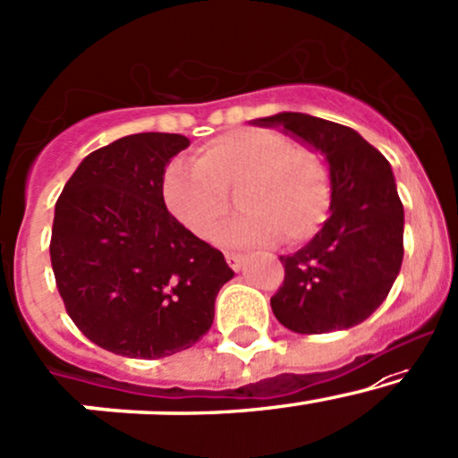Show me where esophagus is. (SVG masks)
<instances>
[{
    "label": "esophagus",
    "mask_w": 458,
    "mask_h": 458,
    "mask_svg": "<svg viewBox=\"0 0 458 458\" xmlns=\"http://www.w3.org/2000/svg\"><path fill=\"white\" fill-rule=\"evenodd\" d=\"M225 260H228V265L233 267L234 271H239L241 267H243V260L245 256L241 252H225Z\"/></svg>",
    "instance_id": "obj_1"
}]
</instances>
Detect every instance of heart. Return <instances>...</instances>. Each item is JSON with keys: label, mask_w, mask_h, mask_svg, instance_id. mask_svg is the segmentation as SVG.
I'll return each instance as SVG.
<instances>
[{"label": "heart", "mask_w": 458, "mask_h": 458, "mask_svg": "<svg viewBox=\"0 0 458 458\" xmlns=\"http://www.w3.org/2000/svg\"><path fill=\"white\" fill-rule=\"evenodd\" d=\"M221 239L234 245L302 243L321 228L330 210L333 182L324 156L284 134L243 128L208 140L193 165L174 160L163 175V199L191 234L210 239L233 208Z\"/></svg>", "instance_id": "1"}]
</instances>
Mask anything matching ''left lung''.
I'll return each instance as SVG.
<instances>
[{
    "label": "left lung",
    "mask_w": 458,
    "mask_h": 458,
    "mask_svg": "<svg viewBox=\"0 0 458 458\" xmlns=\"http://www.w3.org/2000/svg\"><path fill=\"white\" fill-rule=\"evenodd\" d=\"M280 125L328 160L330 217L302 250L280 256L284 280L271 310L284 328L321 335L352 328L383 304L404 256V208L394 172L356 130L304 113L256 119Z\"/></svg>",
    "instance_id": "8db88e82"
}]
</instances>
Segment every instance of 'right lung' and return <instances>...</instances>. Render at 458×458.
Returning <instances> with one entry per match:
<instances>
[{"label": "right lung", "mask_w": 458, "mask_h": 458, "mask_svg": "<svg viewBox=\"0 0 458 458\" xmlns=\"http://www.w3.org/2000/svg\"><path fill=\"white\" fill-rule=\"evenodd\" d=\"M187 148L182 134L117 139L80 163L56 202L58 293L80 333L114 354L163 359L198 344L234 276L165 206V167Z\"/></svg>", "instance_id": "1"}]
</instances>
